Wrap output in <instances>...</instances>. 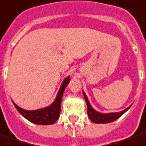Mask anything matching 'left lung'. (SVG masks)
<instances>
[{
  "label": "left lung",
  "instance_id": "1",
  "mask_svg": "<svg viewBox=\"0 0 146 146\" xmlns=\"http://www.w3.org/2000/svg\"><path fill=\"white\" fill-rule=\"evenodd\" d=\"M84 94L85 100L87 104V114L89 118L90 119V120L92 122H94L95 123H111L113 121L116 120L117 119L120 117L122 115L125 113L126 111H127L129 108H126L123 111H119V112H114V113H100L98 111H95L94 108H92L91 105L89 102L86 95L85 94V93L83 92Z\"/></svg>",
  "mask_w": 146,
  "mask_h": 146
}]
</instances>
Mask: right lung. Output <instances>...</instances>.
Returning <instances> with one entry per match:
<instances>
[{"instance_id": "1", "label": "right lung", "mask_w": 146, "mask_h": 146, "mask_svg": "<svg viewBox=\"0 0 146 146\" xmlns=\"http://www.w3.org/2000/svg\"><path fill=\"white\" fill-rule=\"evenodd\" d=\"M69 82H70V77H67L64 80L54 102L48 107L35 110V111H28V110H24L23 108H19L14 102L13 104L19 112L23 117H25L27 119L31 121L33 123H36L38 125L52 124L58 119L60 116L62 97L64 94L65 88L68 86Z\"/></svg>"}]
</instances>
